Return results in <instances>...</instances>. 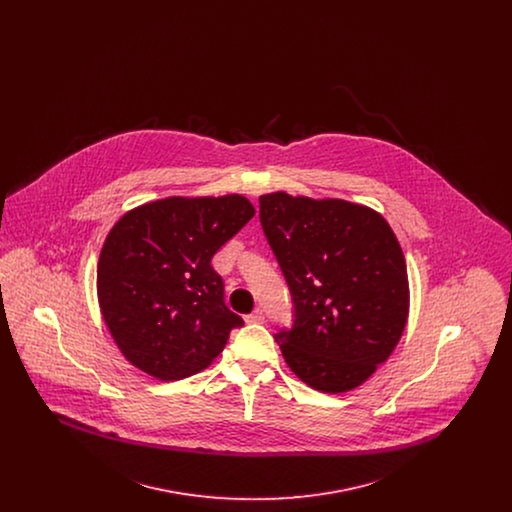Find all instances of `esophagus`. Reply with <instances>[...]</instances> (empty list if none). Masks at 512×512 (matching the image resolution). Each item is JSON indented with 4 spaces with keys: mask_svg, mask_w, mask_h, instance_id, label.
Returning a JSON list of instances; mask_svg holds the SVG:
<instances>
[{
    "mask_svg": "<svg viewBox=\"0 0 512 512\" xmlns=\"http://www.w3.org/2000/svg\"><path fill=\"white\" fill-rule=\"evenodd\" d=\"M245 320L249 324H261V322H265V313H263V309H255L251 315L245 317Z\"/></svg>",
    "mask_w": 512,
    "mask_h": 512,
    "instance_id": "1",
    "label": "esophagus"
}]
</instances>
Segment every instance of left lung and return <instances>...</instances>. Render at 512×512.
I'll return each mask as SVG.
<instances>
[{"mask_svg": "<svg viewBox=\"0 0 512 512\" xmlns=\"http://www.w3.org/2000/svg\"><path fill=\"white\" fill-rule=\"evenodd\" d=\"M259 219L292 293L274 334L288 366L324 393L361 386L395 349L409 315L407 265L390 224L343 199L259 197Z\"/></svg>", "mask_w": 512, "mask_h": 512, "instance_id": "1", "label": "left lung"}]
</instances>
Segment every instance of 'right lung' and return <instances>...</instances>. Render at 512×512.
Here are the masks:
<instances>
[{
  "instance_id": "right-lung-1",
  "label": "right lung",
  "mask_w": 512,
  "mask_h": 512,
  "mask_svg": "<svg viewBox=\"0 0 512 512\" xmlns=\"http://www.w3.org/2000/svg\"><path fill=\"white\" fill-rule=\"evenodd\" d=\"M255 209L242 195L167 197L126 213L98 263L101 315L122 355L159 380L211 365L244 318L211 265Z\"/></svg>"
}]
</instances>
